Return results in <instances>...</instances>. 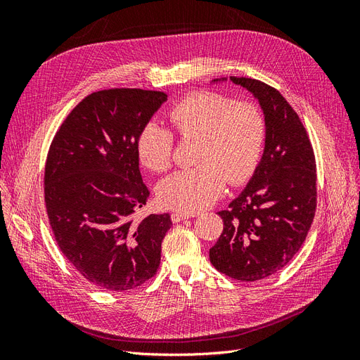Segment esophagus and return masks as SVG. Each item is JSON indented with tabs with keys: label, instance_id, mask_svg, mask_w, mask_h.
Segmentation results:
<instances>
[{
	"label": "esophagus",
	"instance_id": "34e87169",
	"mask_svg": "<svg viewBox=\"0 0 360 360\" xmlns=\"http://www.w3.org/2000/svg\"><path fill=\"white\" fill-rule=\"evenodd\" d=\"M191 214H186V213H180V212H174L171 214V219L172 222H180V221H184V219H189Z\"/></svg>",
	"mask_w": 360,
	"mask_h": 360
}]
</instances>
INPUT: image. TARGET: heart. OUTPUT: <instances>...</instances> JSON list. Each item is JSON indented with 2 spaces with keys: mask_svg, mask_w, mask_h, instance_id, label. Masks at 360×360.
Instances as JSON below:
<instances>
[{
  "mask_svg": "<svg viewBox=\"0 0 360 360\" xmlns=\"http://www.w3.org/2000/svg\"><path fill=\"white\" fill-rule=\"evenodd\" d=\"M169 122L181 139H198L195 163L162 180L159 201L168 209L197 213L210 207L224 192L225 183L248 181L263 153L266 124L258 106L213 91L183 97L171 108ZM174 138L156 122L143 126L136 139L138 158L151 171L171 167Z\"/></svg>",
  "mask_w": 360,
  "mask_h": 360,
  "instance_id": "heart-1",
  "label": "heart"
}]
</instances>
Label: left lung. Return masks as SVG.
<instances>
[{"mask_svg":"<svg viewBox=\"0 0 360 360\" xmlns=\"http://www.w3.org/2000/svg\"><path fill=\"white\" fill-rule=\"evenodd\" d=\"M240 85L258 101L266 124L264 150L246 188L217 214L224 221L210 249L212 264L237 281L276 274L297 254L317 207V174L311 141L282 94L250 78H219Z\"/></svg>","mask_w":360,"mask_h":360,"instance_id":"1","label":"left lung"}]
</instances>
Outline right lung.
Instances as JSON below:
<instances>
[{
  "instance_id": "obj_1",
  "label": "right lung",
  "mask_w": 360,
  "mask_h": 360,
  "mask_svg": "<svg viewBox=\"0 0 360 360\" xmlns=\"http://www.w3.org/2000/svg\"><path fill=\"white\" fill-rule=\"evenodd\" d=\"M168 96L162 91H96L64 120L45 167V202L56 240L93 285L127 291L153 278L168 213L134 222L148 189L136 139Z\"/></svg>"
}]
</instances>
